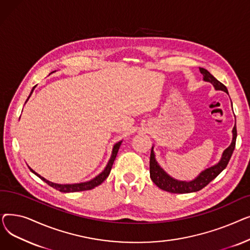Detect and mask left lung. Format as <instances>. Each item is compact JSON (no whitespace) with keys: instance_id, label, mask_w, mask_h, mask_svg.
<instances>
[{"instance_id":"obj_1","label":"left lung","mask_w":250,"mask_h":250,"mask_svg":"<svg viewBox=\"0 0 250 250\" xmlns=\"http://www.w3.org/2000/svg\"><path fill=\"white\" fill-rule=\"evenodd\" d=\"M200 71L204 76L205 81L212 83L217 90L225 91L226 93H228L226 86L224 84H222L220 81H218L217 79L208 70L204 68H200ZM236 137H237V129H236V125H235L233 127L232 143L231 145L224 151V153H223L221 161L214 167L205 170L204 172L200 174L198 178H195L194 180L189 182L178 181L167 175L164 172V170L158 165V163L156 162L155 155L152 150L150 155V177L157 187L168 192L187 193V192H192V191H199L202 188H204L206 186H208L209 182H211L213 179H215L223 171V170L227 167L229 160L233 154V151L235 149Z\"/></svg>"}]
</instances>
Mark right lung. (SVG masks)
<instances>
[{
  "label": "right lung",
  "mask_w": 250,
  "mask_h": 250,
  "mask_svg": "<svg viewBox=\"0 0 250 250\" xmlns=\"http://www.w3.org/2000/svg\"><path fill=\"white\" fill-rule=\"evenodd\" d=\"M33 89H34V87H33ZM33 89H32V91H33ZM31 93H32V92H31ZM29 97H30V95H29ZM29 97H28V98H29ZM121 144H122V142H118V143H116L115 145H114L113 150H112L111 158H110V160H109V162H108L106 168L104 169V171H103L102 173H100L98 176H96L94 179H92V180H90V181H88V182L78 183V185H57V183H52V182H50V181L44 179V178L42 177L41 175H38L37 173H35V172L33 171V170H32L31 168H30V170H31V171H32L34 174H36L39 178H42L44 182H46L48 186H50L51 188H56V189H58V190H60V191H62V192H75V191L89 190V189H92V188H94L98 187L99 185H101V183L108 177V175H109V173H110V170H111L112 165H113V162H114V160H115V157H116V155H117L118 149H120Z\"/></svg>",
  "instance_id": "add662e5"
}]
</instances>
